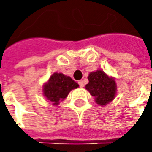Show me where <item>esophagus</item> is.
<instances>
[{
  "mask_svg": "<svg viewBox=\"0 0 152 152\" xmlns=\"http://www.w3.org/2000/svg\"><path fill=\"white\" fill-rule=\"evenodd\" d=\"M79 85L80 87H84V85H85V84H84V81H83V80H79Z\"/></svg>",
  "mask_w": 152,
  "mask_h": 152,
  "instance_id": "esophagus-1",
  "label": "esophagus"
}]
</instances>
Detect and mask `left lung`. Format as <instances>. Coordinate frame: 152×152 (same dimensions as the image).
<instances>
[{
  "mask_svg": "<svg viewBox=\"0 0 152 152\" xmlns=\"http://www.w3.org/2000/svg\"><path fill=\"white\" fill-rule=\"evenodd\" d=\"M88 79L89 83L85 85V89L94 96L98 105L104 107L113 101L117 94V84L113 77L99 69L91 72Z\"/></svg>",
  "mask_w": 152,
  "mask_h": 152,
  "instance_id": "8db88e82",
  "label": "left lung"
}]
</instances>
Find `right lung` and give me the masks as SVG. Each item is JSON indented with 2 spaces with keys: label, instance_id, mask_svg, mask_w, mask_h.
Listing matches in <instances>:
<instances>
[{
  "label": "right lung",
  "instance_id": "add662e5",
  "mask_svg": "<svg viewBox=\"0 0 152 152\" xmlns=\"http://www.w3.org/2000/svg\"><path fill=\"white\" fill-rule=\"evenodd\" d=\"M78 87L79 85L69 76L61 73H54L43 85V95L52 105L58 106L70 91Z\"/></svg>",
  "mask_w": 152,
  "mask_h": 152
}]
</instances>
